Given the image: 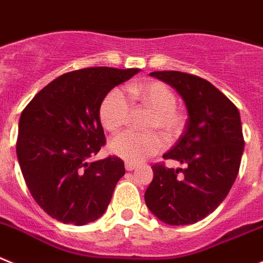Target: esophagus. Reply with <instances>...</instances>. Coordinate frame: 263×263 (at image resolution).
<instances>
[{
  "mask_svg": "<svg viewBox=\"0 0 263 263\" xmlns=\"http://www.w3.org/2000/svg\"><path fill=\"white\" fill-rule=\"evenodd\" d=\"M124 167H126V170H128V172H132V170L136 169L137 165L132 164V162H126V164H124Z\"/></svg>",
  "mask_w": 263,
  "mask_h": 263,
  "instance_id": "obj_1",
  "label": "esophagus"
}]
</instances>
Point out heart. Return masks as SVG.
Returning <instances> with one entry per match:
<instances>
[{"label":"heart","mask_w":263,"mask_h":263,"mask_svg":"<svg viewBox=\"0 0 263 263\" xmlns=\"http://www.w3.org/2000/svg\"><path fill=\"white\" fill-rule=\"evenodd\" d=\"M129 98L139 105L153 111L148 120L149 129H161L167 137H176L183 127V117L176 108L177 98L169 87L160 81L145 84H131L127 87ZM131 103L122 89H112L101 103L99 119L108 131H118L128 122ZM165 146V141L158 132L136 134L122 132L112 137L108 149L112 155L123 160L139 162L149 156L158 153Z\"/></svg>","instance_id":"obj_1"}]
</instances>
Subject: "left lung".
<instances>
[{
	"mask_svg": "<svg viewBox=\"0 0 263 263\" xmlns=\"http://www.w3.org/2000/svg\"><path fill=\"white\" fill-rule=\"evenodd\" d=\"M151 76L176 89L189 118L179 140L162 156L181 162L183 169L153 165V181L144 198L161 221L194 224L219 207L237 177L245 144L240 112L219 89L198 76L177 70Z\"/></svg>",
	"mask_w": 263,
	"mask_h": 263,
	"instance_id": "8db88e82",
	"label": "left lung"
}]
</instances>
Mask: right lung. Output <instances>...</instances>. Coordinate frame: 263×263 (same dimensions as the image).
I'll return each mask as SVG.
<instances>
[{
    "label": "right lung",
    "mask_w": 263,
    "mask_h": 263,
    "mask_svg": "<svg viewBox=\"0 0 263 263\" xmlns=\"http://www.w3.org/2000/svg\"><path fill=\"white\" fill-rule=\"evenodd\" d=\"M137 68H84L43 87L22 111L16 156L35 202L64 224L85 226L105 214L124 162L117 156L89 162L106 144L99 107Z\"/></svg>",
    "instance_id": "obj_1"
}]
</instances>
